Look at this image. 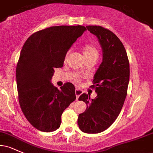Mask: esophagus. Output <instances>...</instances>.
<instances>
[{"instance_id":"1","label":"esophagus","mask_w":153,"mask_h":153,"mask_svg":"<svg viewBox=\"0 0 153 153\" xmlns=\"http://www.w3.org/2000/svg\"><path fill=\"white\" fill-rule=\"evenodd\" d=\"M75 96H76V99L78 100L79 96H80V95L82 94V91L80 90V89H79V88H76L75 89Z\"/></svg>"}]
</instances>
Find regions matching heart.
<instances>
[{"instance_id": "b5f03b06", "label": "heart", "mask_w": 153, "mask_h": 153, "mask_svg": "<svg viewBox=\"0 0 153 153\" xmlns=\"http://www.w3.org/2000/svg\"><path fill=\"white\" fill-rule=\"evenodd\" d=\"M83 53L84 56L95 55L98 57V55H99V52H98L97 50L92 45H86V46L84 47Z\"/></svg>"}]
</instances>
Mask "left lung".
Masks as SVG:
<instances>
[{"instance_id": "obj_1", "label": "left lung", "mask_w": 153, "mask_h": 153, "mask_svg": "<svg viewBox=\"0 0 153 153\" xmlns=\"http://www.w3.org/2000/svg\"><path fill=\"white\" fill-rule=\"evenodd\" d=\"M86 28L99 39L103 58L91 85L96 97L91 99L90 95L82 94L78 99L87 108L79 114L78 124L83 132L96 134L108 129L122 110L129 81V62L124 45L113 32L99 26Z\"/></svg>"}]
</instances>
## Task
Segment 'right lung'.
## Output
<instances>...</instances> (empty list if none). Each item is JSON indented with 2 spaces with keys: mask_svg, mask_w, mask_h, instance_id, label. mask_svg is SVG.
Here are the masks:
<instances>
[{
  "mask_svg": "<svg viewBox=\"0 0 153 153\" xmlns=\"http://www.w3.org/2000/svg\"><path fill=\"white\" fill-rule=\"evenodd\" d=\"M85 30L82 26H52L31 35L22 47L16 71L19 103L38 130L58 129L63 111L76 99L73 84L66 82L59 90L51 80L54 68H62L68 51Z\"/></svg>",
  "mask_w": 153,
  "mask_h": 153,
  "instance_id": "add662e5",
  "label": "right lung"
}]
</instances>
